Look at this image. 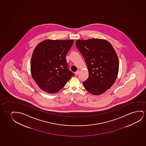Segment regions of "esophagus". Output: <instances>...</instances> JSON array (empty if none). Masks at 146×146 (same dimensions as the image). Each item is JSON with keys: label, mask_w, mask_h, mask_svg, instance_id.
<instances>
[{"label": "esophagus", "mask_w": 146, "mask_h": 146, "mask_svg": "<svg viewBox=\"0 0 146 146\" xmlns=\"http://www.w3.org/2000/svg\"><path fill=\"white\" fill-rule=\"evenodd\" d=\"M80 70H77V71L75 72V74H76V75H78V74H80Z\"/></svg>", "instance_id": "esophagus-1"}]
</instances>
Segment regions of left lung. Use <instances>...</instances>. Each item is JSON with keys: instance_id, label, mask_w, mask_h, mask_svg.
I'll use <instances>...</instances> for the list:
<instances>
[{"instance_id": "left-lung-1", "label": "left lung", "mask_w": 146, "mask_h": 146, "mask_svg": "<svg viewBox=\"0 0 146 146\" xmlns=\"http://www.w3.org/2000/svg\"><path fill=\"white\" fill-rule=\"evenodd\" d=\"M76 45L88 69V78L83 82L84 86L92 95H102L117 78L119 62L115 50L109 41L100 38L78 39Z\"/></svg>"}]
</instances>
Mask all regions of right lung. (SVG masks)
Instances as JSON below:
<instances>
[{
    "mask_svg": "<svg viewBox=\"0 0 146 146\" xmlns=\"http://www.w3.org/2000/svg\"><path fill=\"white\" fill-rule=\"evenodd\" d=\"M74 41L46 39L35 47L31 59V74L42 90L56 93L74 76L68 69L66 58Z\"/></svg>",
    "mask_w": 146,
    "mask_h": 146,
    "instance_id": "add662e5",
    "label": "right lung"
}]
</instances>
